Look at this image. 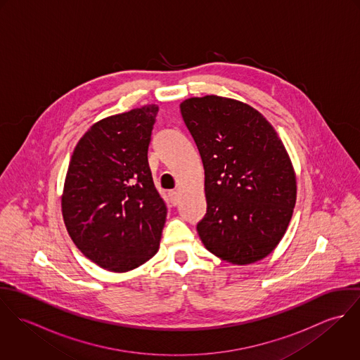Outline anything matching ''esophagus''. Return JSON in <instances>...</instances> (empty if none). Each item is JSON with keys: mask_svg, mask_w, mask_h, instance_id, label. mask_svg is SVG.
Segmentation results:
<instances>
[{"mask_svg": "<svg viewBox=\"0 0 360 360\" xmlns=\"http://www.w3.org/2000/svg\"><path fill=\"white\" fill-rule=\"evenodd\" d=\"M169 200H170L172 205H177V204H179V200H180L179 193H177V191H170V193H169Z\"/></svg>", "mask_w": 360, "mask_h": 360, "instance_id": "1", "label": "esophagus"}]
</instances>
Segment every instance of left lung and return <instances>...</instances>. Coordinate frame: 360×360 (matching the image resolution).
<instances>
[{"mask_svg":"<svg viewBox=\"0 0 360 360\" xmlns=\"http://www.w3.org/2000/svg\"><path fill=\"white\" fill-rule=\"evenodd\" d=\"M205 169V217L197 230L206 250L250 264L281 241L297 201L288 153L260 112L219 96L180 103Z\"/></svg>","mask_w":360,"mask_h":360,"instance_id":"1","label":"left lung"}]
</instances>
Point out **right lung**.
Masks as SVG:
<instances>
[{
  "instance_id": "right-lung-1",
  "label": "right lung",
  "mask_w": 360,
  "mask_h": 360,
  "mask_svg": "<svg viewBox=\"0 0 360 360\" xmlns=\"http://www.w3.org/2000/svg\"><path fill=\"white\" fill-rule=\"evenodd\" d=\"M158 109L144 105L94 123L69 162L63 221L82 254L105 270H133L159 250L167 209L148 165Z\"/></svg>"
}]
</instances>
